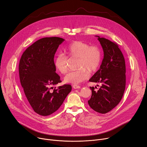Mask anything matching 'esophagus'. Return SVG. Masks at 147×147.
Wrapping results in <instances>:
<instances>
[{
  "instance_id": "esophagus-1",
  "label": "esophagus",
  "mask_w": 147,
  "mask_h": 147,
  "mask_svg": "<svg viewBox=\"0 0 147 147\" xmlns=\"http://www.w3.org/2000/svg\"><path fill=\"white\" fill-rule=\"evenodd\" d=\"M73 87L74 88V89H80V86H79V85H77V84H73Z\"/></svg>"
}]
</instances>
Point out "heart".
<instances>
[{
  "instance_id": "b5f03b06",
  "label": "heart",
  "mask_w": 147,
  "mask_h": 147,
  "mask_svg": "<svg viewBox=\"0 0 147 147\" xmlns=\"http://www.w3.org/2000/svg\"><path fill=\"white\" fill-rule=\"evenodd\" d=\"M68 57L77 58L76 71L68 73L64 78L65 83L79 84L89 78L90 71H96L99 67L102 58L100 48L96 45H90L87 42L75 41L64 48ZM56 69L61 74H65L68 70V58L62 54H58L54 59Z\"/></svg>"
}]
</instances>
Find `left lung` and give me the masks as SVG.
<instances>
[{"mask_svg":"<svg viewBox=\"0 0 147 147\" xmlns=\"http://www.w3.org/2000/svg\"><path fill=\"white\" fill-rule=\"evenodd\" d=\"M97 36L102 47L104 57L99 70L89 81L102 83V86L97 91L94 90V87H90L92 93L88 104L94 111L105 114L112 110L122 98L126 85V67L118 44Z\"/></svg>","mask_w":147,"mask_h":147,"instance_id":"8db88e82","label":"left lung"}]
</instances>
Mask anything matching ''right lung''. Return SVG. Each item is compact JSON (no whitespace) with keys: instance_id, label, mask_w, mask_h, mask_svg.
<instances>
[{"instance_id":"add662e5","label":"right lung","mask_w":147,"mask_h":147,"mask_svg":"<svg viewBox=\"0 0 147 147\" xmlns=\"http://www.w3.org/2000/svg\"><path fill=\"white\" fill-rule=\"evenodd\" d=\"M64 41L56 36L41 38L26 48L19 61V78L25 96L33 110L42 116L57 111L71 90L70 84L51 90L61 82L55 73L54 58Z\"/></svg>"}]
</instances>
